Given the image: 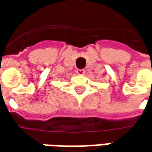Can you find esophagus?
Listing matches in <instances>:
<instances>
[{"instance_id": "1", "label": "esophagus", "mask_w": 152, "mask_h": 152, "mask_svg": "<svg viewBox=\"0 0 152 152\" xmlns=\"http://www.w3.org/2000/svg\"><path fill=\"white\" fill-rule=\"evenodd\" d=\"M76 72H77V73L79 74V75H83V74L85 73V70H84V69H78Z\"/></svg>"}]
</instances>
